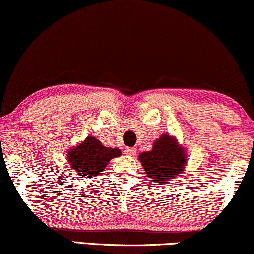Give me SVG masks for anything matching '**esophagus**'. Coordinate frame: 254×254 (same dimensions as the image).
<instances>
[{
  "label": "esophagus",
  "mask_w": 254,
  "mask_h": 254,
  "mask_svg": "<svg viewBox=\"0 0 254 254\" xmlns=\"http://www.w3.org/2000/svg\"><path fill=\"white\" fill-rule=\"evenodd\" d=\"M125 152V155H127V156H136V153H137V150L134 149V147H129V149H127L124 151Z\"/></svg>",
  "instance_id": "34e87169"
}]
</instances>
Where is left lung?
Segmentation results:
<instances>
[{"mask_svg": "<svg viewBox=\"0 0 254 254\" xmlns=\"http://www.w3.org/2000/svg\"><path fill=\"white\" fill-rule=\"evenodd\" d=\"M147 177L159 185L173 181L181 176L186 165V155L175 137L169 133L162 134L155 140L152 150L139 155Z\"/></svg>", "mask_w": 254, "mask_h": 254, "instance_id": "left-lung-1", "label": "left lung"}]
</instances>
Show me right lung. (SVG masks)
<instances>
[{
  "label": "right lung",
  "mask_w": 254,
  "mask_h": 254,
  "mask_svg": "<svg viewBox=\"0 0 254 254\" xmlns=\"http://www.w3.org/2000/svg\"><path fill=\"white\" fill-rule=\"evenodd\" d=\"M121 156V150L107 147L95 137H86L68 152V160L77 175L92 178L103 172L112 158Z\"/></svg>",
  "instance_id": "obj_1"
}]
</instances>
